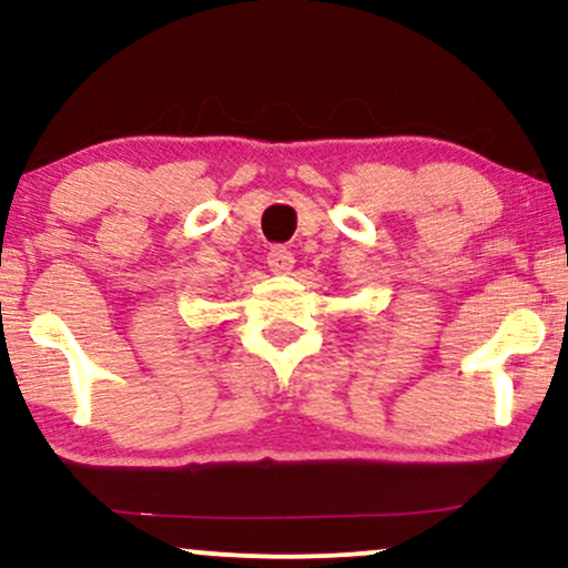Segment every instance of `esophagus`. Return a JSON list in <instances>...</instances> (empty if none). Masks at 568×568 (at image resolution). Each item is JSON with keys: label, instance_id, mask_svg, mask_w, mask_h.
I'll return each mask as SVG.
<instances>
[{"label": "esophagus", "instance_id": "1", "mask_svg": "<svg viewBox=\"0 0 568 568\" xmlns=\"http://www.w3.org/2000/svg\"><path fill=\"white\" fill-rule=\"evenodd\" d=\"M266 264H270V270L275 272V275H285V272L293 270V253L288 247H272V251L266 253Z\"/></svg>", "mask_w": 568, "mask_h": 568}]
</instances>
